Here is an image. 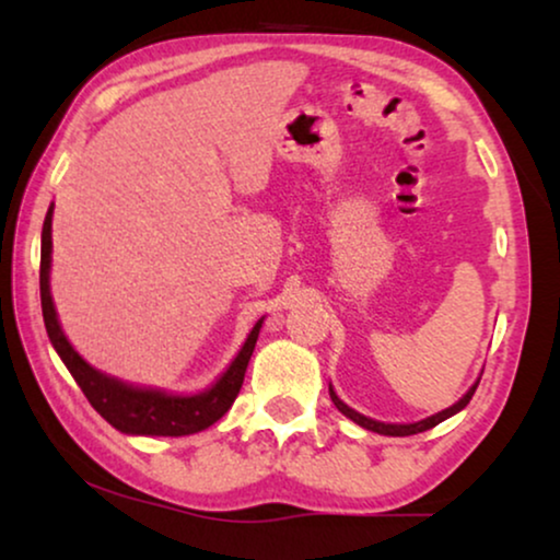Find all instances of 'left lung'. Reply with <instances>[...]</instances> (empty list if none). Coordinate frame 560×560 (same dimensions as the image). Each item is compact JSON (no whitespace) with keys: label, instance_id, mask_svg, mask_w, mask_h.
I'll return each mask as SVG.
<instances>
[{"label":"left lung","instance_id":"1","mask_svg":"<svg viewBox=\"0 0 560 560\" xmlns=\"http://www.w3.org/2000/svg\"><path fill=\"white\" fill-rule=\"evenodd\" d=\"M477 385H479V382H477ZM477 385H474V387L469 389V393H466V395L462 397V400H458L456 405H451V408H446L443 412H435V416L425 418V420H420V423H410V425H393V423H380V420L364 418V416H359L357 410H351L349 405H343V402L339 400V397H336L334 389H328V393H331V400H334L336 408H339L347 418L354 420V423H359L362 428H366V431H374V433H382V435H416V433L431 431V428H435L439 423H443V420H446V418L456 416L458 410H464L466 405H469L471 397H474V393H477Z\"/></svg>","mask_w":560,"mask_h":560}]
</instances>
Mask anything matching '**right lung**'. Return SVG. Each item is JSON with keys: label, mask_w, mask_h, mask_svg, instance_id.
Instances as JSON below:
<instances>
[{"label": "right lung", "mask_w": 560, "mask_h": 560, "mask_svg": "<svg viewBox=\"0 0 560 560\" xmlns=\"http://www.w3.org/2000/svg\"><path fill=\"white\" fill-rule=\"evenodd\" d=\"M50 226H52V206L48 209V217H45L43 224V247H40V301H43V318L45 328H48V336L56 347L58 357L63 359L68 372L73 374V380L79 382V387L86 395L98 416H102L106 423H112L121 433H137V435H190L198 431H206V428L217 423V420L224 416V412L232 408V402L240 395L244 372H247L249 357L255 351L259 326L262 320H257L252 334L244 341V347L232 366L221 374L217 385L206 389L201 395L194 397H173L165 393H158V389H137L129 387L125 382L106 377V374L96 372L94 366H89L83 359L75 354L71 343L60 331L56 308H52L50 298Z\"/></svg>", "instance_id": "add662e5"}]
</instances>
